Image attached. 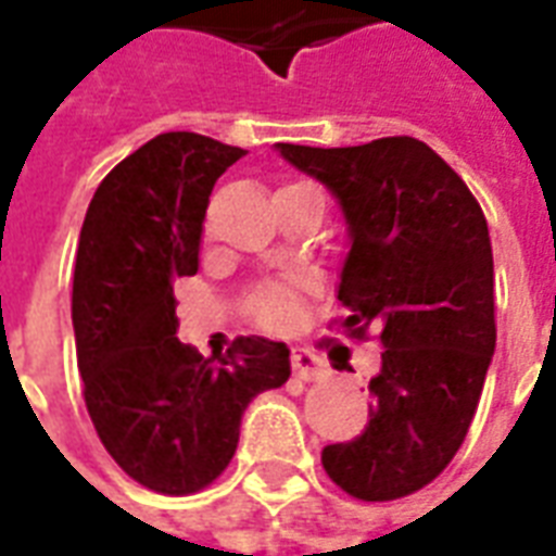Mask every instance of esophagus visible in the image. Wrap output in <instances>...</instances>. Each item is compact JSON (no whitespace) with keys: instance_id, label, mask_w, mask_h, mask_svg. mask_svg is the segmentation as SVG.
Wrapping results in <instances>:
<instances>
[{"instance_id":"esophagus-1","label":"esophagus","mask_w":556,"mask_h":556,"mask_svg":"<svg viewBox=\"0 0 556 556\" xmlns=\"http://www.w3.org/2000/svg\"><path fill=\"white\" fill-rule=\"evenodd\" d=\"M291 366H294V375L303 378V381H318L327 375V363L313 354V351H294L291 354Z\"/></svg>"}]
</instances>
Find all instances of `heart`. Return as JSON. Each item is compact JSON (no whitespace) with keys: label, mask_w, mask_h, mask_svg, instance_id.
Masks as SVG:
<instances>
[{"label":"heart","mask_w":556,"mask_h":556,"mask_svg":"<svg viewBox=\"0 0 556 556\" xmlns=\"http://www.w3.org/2000/svg\"><path fill=\"white\" fill-rule=\"evenodd\" d=\"M294 309H298L294 291L282 289V286H267V289H258L250 298V315L258 325L270 327V330L289 325L294 318Z\"/></svg>","instance_id":"b5f03b06"}]
</instances>
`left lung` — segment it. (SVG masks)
Masks as SVG:
<instances>
[{
	"label": "left lung",
	"mask_w": 556,
	"mask_h": 556,
	"mask_svg": "<svg viewBox=\"0 0 556 556\" xmlns=\"http://www.w3.org/2000/svg\"><path fill=\"white\" fill-rule=\"evenodd\" d=\"M277 151L342 207V327L354 337L378 327L384 345L366 429L327 443L321 465L357 501H396L453 462L477 414L497 342L489 223L467 184L414 137Z\"/></svg>",
	"instance_id": "left-lung-1"
}]
</instances>
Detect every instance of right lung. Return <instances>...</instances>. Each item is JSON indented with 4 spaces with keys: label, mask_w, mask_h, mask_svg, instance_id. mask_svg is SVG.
Here are the masks:
<instances>
[{
    "label": "right lung",
    "mask_w": 556,
    "mask_h": 556,
    "mask_svg": "<svg viewBox=\"0 0 556 556\" xmlns=\"http://www.w3.org/2000/svg\"><path fill=\"white\" fill-rule=\"evenodd\" d=\"M243 154L160 134L103 178L79 231L71 318L86 408L115 465L160 494L214 482L247 405L291 375L286 342L238 337L214 361L175 337L172 282L199 270L207 195Z\"/></svg>",
    "instance_id": "obj_1"
}]
</instances>
